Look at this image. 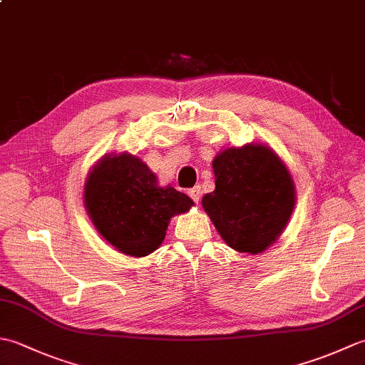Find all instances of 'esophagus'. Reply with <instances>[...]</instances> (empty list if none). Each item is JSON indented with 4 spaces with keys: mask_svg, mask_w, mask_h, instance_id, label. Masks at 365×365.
<instances>
[{
    "mask_svg": "<svg viewBox=\"0 0 365 365\" xmlns=\"http://www.w3.org/2000/svg\"><path fill=\"white\" fill-rule=\"evenodd\" d=\"M188 195H190V197L195 200L196 204H199V200H200V195H202V191H200V188L199 187H195V188H191L190 191H188Z\"/></svg>",
    "mask_w": 365,
    "mask_h": 365,
    "instance_id": "esophagus-1",
    "label": "esophagus"
}]
</instances>
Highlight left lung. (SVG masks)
<instances>
[{"label": "left lung", "instance_id": "obj_1", "mask_svg": "<svg viewBox=\"0 0 365 365\" xmlns=\"http://www.w3.org/2000/svg\"><path fill=\"white\" fill-rule=\"evenodd\" d=\"M215 191L202 197L232 250L260 254L282 235L297 204V187L281 157L267 144L221 150L212 161Z\"/></svg>", "mask_w": 365, "mask_h": 365}]
</instances>
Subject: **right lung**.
I'll return each instance as SVG.
<instances>
[{
    "label": "right lung",
    "instance_id": "1",
    "mask_svg": "<svg viewBox=\"0 0 365 365\" xmlns=\"http://www.w3.org/2000/svg\"><path fill=\"white\" fill-rule=\"evenodd\" d=\"M84 208L98 234L119 252L144 257L161 246L170 218L195 202L173 187H160L145 163L128 152L106 153L84 182Z\"/></svg>",
    "mask_w": 365,
    "mask_h": 365
}]
</instances>
